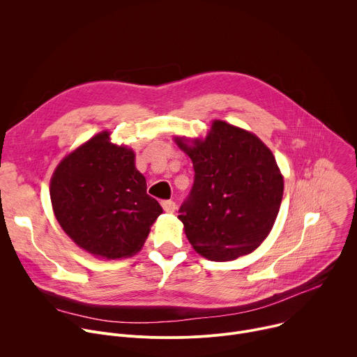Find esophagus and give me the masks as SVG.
<instances>
[{"instance_id":"1","label":"esophagus","mask_w":357,"mask_h":357,"mask_svg":"<svg viewBox=\"0 0 357 357\" xmlns=\"http://www.w3.org/2000/svg\"><path fill=\"white\" fill-rule=\"evenodd\" d=\"M161 206L167 213H174L176 206H175V202L174 200H162L161 202Z\"/></svg>"}]
</instances>
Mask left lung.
<instances>
[{
    "label": "left lung",
    "instance_id": "obj_1",
    "mask_svg": "<svg viewBox=\"0 0 357 357\" xmlns=\"http://www.w3.org/2000/svg\"><path fill=\"white\" fill-rule=\"evenodd\" d=\"M175 137L190 157L193 186L178 219L193 248L213 261L256 250L271 231L284 192L273 152L254 134L216 120L205 139Z\"/></svg>",
    "mask_w": 357,
    "mask_h": 357
}]
</instances>
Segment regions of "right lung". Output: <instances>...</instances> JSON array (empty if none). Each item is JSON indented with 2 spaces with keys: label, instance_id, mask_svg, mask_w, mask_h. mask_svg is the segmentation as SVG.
Masks as SVG:
<instances>
[{
  "label": "right lung",
  "instance_id": "1",
  "mask_svg": "<svg viewBox=\"0 0 357 357\" xmlns=\"http://www.w3.org/2000/svg\"><path fill=\"white\" fill-rule=\"evenodd\" d=\"M134 151L103 131L62 160L50 179V202L63 231L83 250L107 260L141 250L162 213L146 193Z\"/></svg>",
  "mask_w": 357,
  "mask_h": 357
}]
</instances>
